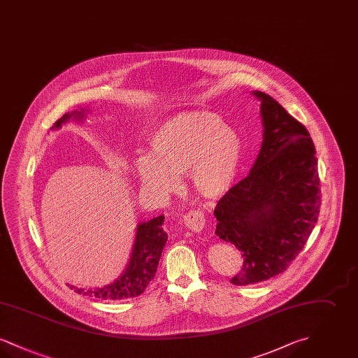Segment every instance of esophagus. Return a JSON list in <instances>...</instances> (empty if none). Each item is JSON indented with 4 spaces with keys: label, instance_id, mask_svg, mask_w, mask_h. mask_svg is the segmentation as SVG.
<instances>
[{
    "label": "esophagus",
    "instance_id": "34e87169",
    "mask_svg": "<svg viewBox=\"0 0 358 358\" xmlns=\"http://www.w3.org/2000/svg\"><path fill=\"white\" fill-rule=\"evenodd\" d=\"M184 224L187 229L193 232L203 231L205 225L204 215L200 210H192L184 216Z\"/></svg>",
    "mask_w": 358,
    "mask_h": 358
}]
</instances>
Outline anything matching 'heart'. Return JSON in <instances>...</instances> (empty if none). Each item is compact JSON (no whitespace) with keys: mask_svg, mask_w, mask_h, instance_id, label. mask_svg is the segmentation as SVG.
<instances>
[{"mask_svg":"<svg viewBox=\"0 0 358 358\" xmlns=\"http://www.w3.org/2000/svg\"><path fill=\"white\" fill-rule=\"evenodd\" d=\"M153 155H139L134 171L141 187L165 197L180 184L181 174L200 196L219 199L238 178L244 142L236 129L213 113L199 111L173 117L154 131Z\"/></svg>","mask_w":358,"mask_h":358,"instance_id":"heart-1","label":"heart"}]
</instances>
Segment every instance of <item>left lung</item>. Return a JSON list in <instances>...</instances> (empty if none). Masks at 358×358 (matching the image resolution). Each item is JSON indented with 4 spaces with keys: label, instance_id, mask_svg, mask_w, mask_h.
Returning <instances> with one entry per match:
<instances>
[{
    "label": "left lung",
    "instance_id": "left-lung-1",
    "mask_svg": "<svg viewBox=\"0 0 358 358\" xmlns=\"http://www.w3.org/2000/svg\"><path fill=\"white\" fill-rule=\"evenodd\" d=\"M263 141L248 176L215 208L216 235L244 264L231 282L259 283L283 273L306 244L321 206L318 161L306 127L262 91Z\"/></svg>",
    "mask_w": 358,
    "mask_h": 358
}]
</instances>
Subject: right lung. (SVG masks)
Listing matches in <instances>:
<instances>
[{
  "instance_id": "obj_1",
  "label": "right lung",
  "mask_w": 358,
  "mask_h": 358,
  "mask_svg": "<svg viewBox=\"0 0 358 358\" xmlns=\"http://www.w3.org/2000/svg\"><path fill=\"white\" fill-rule=\"evenodd\" d=\"M87 113H90L88 108L67 113L52 126L51 130H59L69 122L85 123ZM165 216L159 215L149 222L136 224V238L130 259L126 264V268L114 282L96 289H78L72 285H69V287L75 289L78 294L110 301L127 299L141 295L155 276L159 257L168 240V235L162 228Z\"/></svg>"
}]
</instances>
